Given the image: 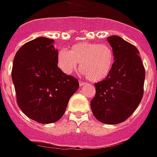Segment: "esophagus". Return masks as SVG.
<instances>
[{
    "label": "esophagus",
    "instance_id": "esophagus-1",
    "mask_svg": "<svg viewBox=\"0 0 157 157\" xmlns=\"http://www.w3.org/2000/svg\"><path fill=\"white\" fill-rule=\"evenodd\" d=\"M85 85H86V83L84 82V81H80V86H81V87L84 86Z\"/></svg>",
    "mask_w": 157,
    "mask_h": 157
}]
</instances>
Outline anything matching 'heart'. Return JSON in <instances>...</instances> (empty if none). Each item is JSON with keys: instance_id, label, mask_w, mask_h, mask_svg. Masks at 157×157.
<instances>
[{"instance_id": "1", "label": "heart", "mask_w": 157, "mask_h": 157, "mask_svg": "<svg viewBox=\"0 0 157 157\" xmlns=\"http://www.w3.org/2000/svg\"><path fill=\"white\" fill-rule=\"evenodd\" d=\"M115 56L113 48L106 43L81 42L61 50L57 56L58 66L66 74H72L80 68L90 81H102L114 67Z\"/></svg>"}]
</instances>
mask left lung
<instances>
[{
	"label": "left lung",
	"instance_id": "1",
	"mask_svg": "<svg viewBox=\"0 0 157 157\" xmlns=\"http://www.w3.org/2000/svg\"><path fill=\"white\" fill-rule=\"evenodd\" d=\"M115 61L105 80L95 83L91 100L93 114L101 123L118 124L127 120L138 107L144 95L145 70L138 49L121 37H108Z\"/></svg>",
	"mask_w": 157,
	"mask_h": 157
}]
</instances>
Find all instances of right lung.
Returning a JSON list of instances; mask_svg holds the SVG:
<instances>
[{
  "label": "right lung",
  "instance_id": "1",
  "mask_svg": "<svg viewBox=\"0 0 157 157\" xmlns=\"http://www.w3.org/2000/svg\"><path fill=\"white\" fill-rule=\"evenodd\" d=\"M53 42L39 37L25 43L17 52L12 68L18 106L28 118L46 124L60 119L79 88L78 80L58 67Z\"/></svg>",
  "mask_w": 157,
  "mask_h": 157
}]
</instances>
